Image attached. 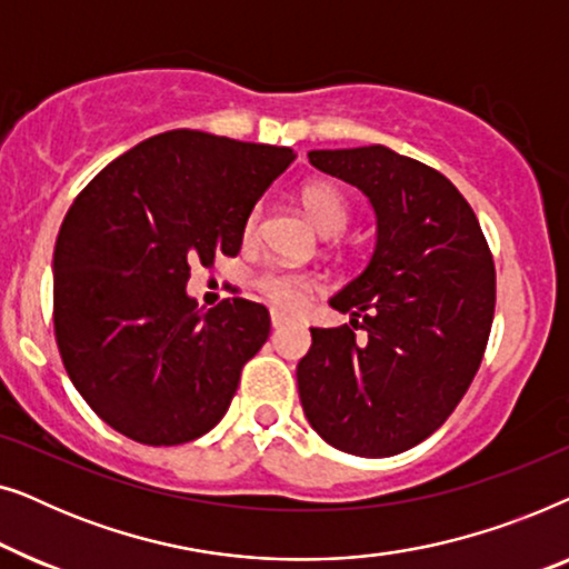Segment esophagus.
Instances as JSON below:
<instances>
[{"label": "esophagus", "instance_id": "34e87169", "mask_svg": "<svg viewBox=\"0 0 569 569\" xmlns=\"http://www.w3.org/2000/svg\"><path fill=\"white\" fill-rule=\"evenodd\" d=\"M284 323H290V316L282 313V310H271V326L279 329V326H284Z\"/></svg>", "mask_w": 569, "mask_h": 569}]
</instances>
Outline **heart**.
Returning <instances> with one entry per match:
<instances>
[{"instance_id": "heart-1", "label": "heart", "mask_w": 569, "mask_h": 569, "mask_svg": "<svg viewBox=\"0 0 569 569\" xmlns=\"http://www.w3.org/2000/svg\"><path fill=\"white\" fill-rule=\"evenodd\" d=\"M300 204L306 209L308 220L316 224L318 232L323 236H337L339 230H345L349 220V204L337 186L329 181H313L306 183L300 191ZM261 209L256 207L248 214L243 236L251 240L256 236V228H259ZM259 290L269 302H274L277 308L295 310L306 302L308 292L313 290V279L308 274H300V271H287V269H269L259 277Z\"/></svg>"}]
</instances>
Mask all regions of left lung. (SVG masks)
I'll return each instance as SVG.
<instances>
[{
  "label": "left lung",
  "mask_w": 569,
  "mask_h": 569,
  "mask_svg": "<svg viewBox=\"0 0 569 569\" xmlns=\"http://www.w3.org/2000/svg\"><path fill=\"white\" fill-rule=\"evenodd\" d=\"M308 160L368 197L376 248L329 300L349 323L310 329L302 411L345 453H403L446 422L477 376L495 316L492 253L469 201L425 162L383 144L310 150Z\"/></svg>",
  "instance_id": "left-lung-1"
}]
</instances>
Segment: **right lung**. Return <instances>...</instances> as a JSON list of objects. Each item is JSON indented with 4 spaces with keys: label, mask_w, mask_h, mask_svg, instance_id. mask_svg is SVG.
Returning a JSON list of instances; mask_svg holds the SVG:
<instances>
[{
    "label": "right lung",
    "mask_w": 569,
    "mask_h": 569,
    "mask_svg": "<svg viewBox=\"0 0 569 569\" xmlns=\"http://www.w3.org/2000/svg\"><path fill=\"white\" fill-rule=\"evenodd\" d=\"M295 160L290 147L173 129L84 186L53 248V331L88 407L144 446L212 430L240 370L269 339L246 298L207 313L186 292L189 263L238 256L248 214Z\"/></svg>",
    "instance_id": "obj_1"
}]
</instances>
